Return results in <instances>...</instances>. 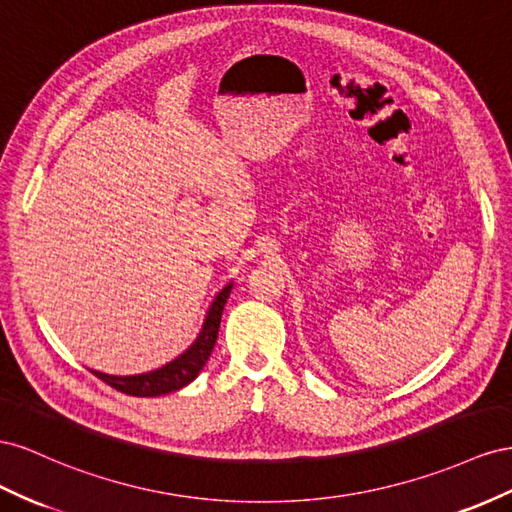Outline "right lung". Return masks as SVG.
<instances>
[{
    "label": "right lung",
    "instance_id": "add662e5",
    "mask_svg": "<svg viewBox=\"0 0 512 512\" xmlns=\"http://www.w3.org/2000/svg\"><path fill=\"white\" fill-rule=\"evenodd\" d=\"M231 287L233 283L225 285L221 289V294L214 298L195 343L188 347L184 354L167 362L165 367L150 373H141V375H107L100 371H92V373L98 379H102L105 384H109L111 388L130 394V397H160V394H169L173 390L184 388L186 384H191L212 354L214 343L218 339V328H221V315L225 309V302L231 294Z\"/></svg>",
    "mask_w": 512,
    "mask_h": 512
}]
</instances>
